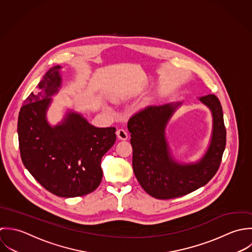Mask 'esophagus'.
Masks as SVG:
<instances>
[{
	"label": "esophagus",
	"mask_w": 252,
	"mask_h": 252,
	"mask_svg": "<svg viewBox=\"0 0 252 252\" xmlns=\"http://www.w3.org/2000/svg\"><path fill=\"white\" fill-rule=\"evenodd\" d=\"M117 136L121 140H126L128 138L127 132L124 128H120V129L117 130Z\"/></svg>",
	"instance_id": "esophagus-1"
}]
</instances>
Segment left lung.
I'll list each match as a JSON object with an SVG mask.
<instances>
[{
    "instance_id": "8db88e82",
    "label": "left lung",
    "mask_w": 252,
    "mask_h": 252,
    "mask_svg": "<svg viewBox=\"0 0 252 252\" xmlns=\"http://www.w3.org/2000/svg\"><path fill=\"white\" fill-rule=\"evenodd\" d=\"M199 99L212 112L213 131L207 152L196 163L182 164L173 159L164 136L165 126L181 103L147 106L128 120L133 172L145 192L156 199H175L196 191L220 166L226 146L222 106L214 94Z\"/></svg>"
}]
</instances>
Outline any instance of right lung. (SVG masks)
<instances>
[{"label":"right lung","instance_id":"add662e5","mask_svg":"<svg viewBox=\"0 0 252 252\" xmlns=\"http://www.w3.org/2000/svg\"><path fill=\"white\" fill-rule=\"evenodd\" d=\"M59 69H50L20 108L18 142L23 164L46 190L58 197L75 198L99 186L101 158L116 141V127H95L73 112L54 127L48 124L50 97L61 85Z\"/></svg>","mask_w":252,"mask_h":252}]
</instances>
